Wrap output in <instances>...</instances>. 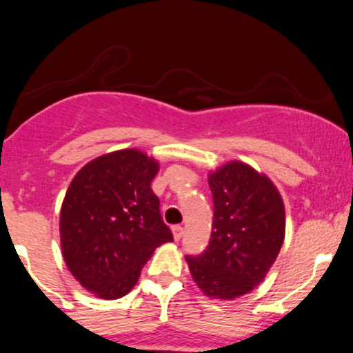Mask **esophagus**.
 Segmentation results:
<instances>
[{
  "label": "esophagus",
  "mask_w": 353,
  "mask_h": 353,
  "mask_svg": "<svg viewBox=\"0 0 353 353\" xmlns=\"http://www.w3.org/2000/svg\"><path fill=\"white\" fill-rule=\"evenodd\" d=\"M182 234H184V229H182V225H174V228H172L174 241H179V239L182 237Z\"/></svg>",
  "instance_id": "obj_1"
}]
</instances>
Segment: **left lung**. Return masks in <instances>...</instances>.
<instances>
[{
	"instance_id": "8db88e82",
	"label": "left lung",
	"mask_w": 353,
	"mask_h": 353,
	"mask_svg": "<svg viewBox=\"0 0 353 353\" xmlns=\"http://www.w3.org/2000/svg\"><path fill=\"white\" fill-rule=\"evenodd\" d=\"M214 197L208 249L185 257L194 282L209 299L234 301L264 282L285 237V208L264 172L242 161L209 171Z\"/></svg>"
}]
</instances>
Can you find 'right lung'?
<instances>
[{"mask_svg":"<svg viewBox=\"0 0 353 353\" xmlns=\"http://www.w3.org/2000/svg\"><path fill=\"white\" fill-rule=\"evenodd\" d=\"M159 161L121 149L89 161L72 177L59 212L63 259L98 299L124 297L154 250L172 242L151 182Z\"/></svg>","mask_w":353,"mask_h":353,"instance_id":"add662e5","label":"right lung"}]
</instances>
